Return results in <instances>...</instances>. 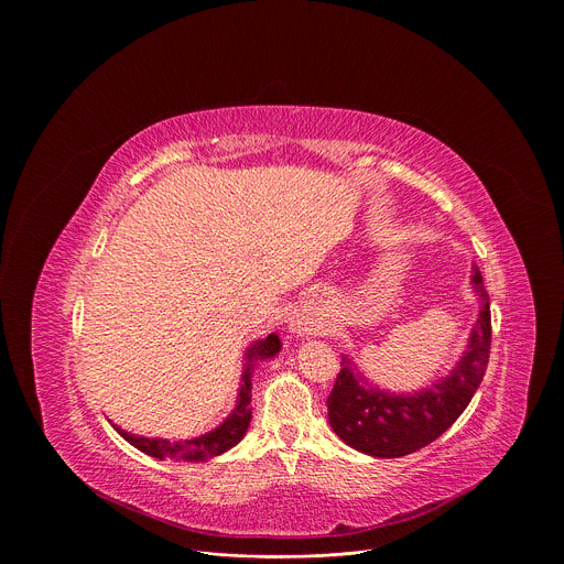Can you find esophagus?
Wrapping results in <instances>:
<instances>
[{"label":"esophagus","instance_id":"esophagus-1","mask_svg":"<svg viewBox=\"0 0 564 564\" xmlns=\"http://www.w3.org/2000/svg\"><path fill=\"white\" fill-rule=\"evenodd\" d=\"M290 328H292L294 333H299V335H307L310 330H314V328L310 326V321H307L305 316H299V314L290 318Z\"/></svg>","mask_w":564,"mask_h":564}]
</instances>
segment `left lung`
Segmentation results:
<instances>
[{
	"label": "left lung",
	"mask_w": 564,
	"mask_h": 564,
	"mask_svg": "<svg viewBox=\"0 0 564 564\" xmlns=\"http://www.w3.org/2000/svg\"><path fill=\"white\" fill-rule=\"evenodd\" d=\"M470 285L479 312L466 350L446 377L415 392H390L370 383L348 355L328 397L333 431L350 448L372 457H404L435 442L464 413L487 372L491 350V305L477 265Z\"/></svg>",
	"instance_id": "1"
}]
</instances>
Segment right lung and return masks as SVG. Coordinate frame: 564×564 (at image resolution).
I'll return each instance as SVG.
<instances>
[{
  "instance_id": "add662e5",
  "label": "right lung",
  "mask_w": 564,
  "mask_h": 564,
  "mask_svg": "<svg viewBox=\"0 0 564 564\" xmlns=\"http://www.w3.org/2000/svg\"><path fill=\"white\" fill-rule=\"evenodd\" d=\"M281 350L279 335H268L265 339L254 341L246 352L243 375H240V388L234 411L209 433L183 440V442H170L163 437H142L131 435L113 424V429L138 451L144 455H151L155 459H176V462H207L216 455H223L231 446H236L240 440L246 437L250 420H252V372L259 366V361H268L276 357Z\"/></svg>"
}]
</instances>
